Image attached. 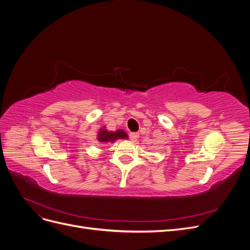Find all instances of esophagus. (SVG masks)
Returning a JSON list of instances; mask_svg holds the SVG:
<instances>
[{"instance_id":"1","label":"esophagus","mask_w":250,"mask_h":250,"mask_svg":"<svg viewBox=\"0 0 250 250\" xmlns=\"http://www.w3.org/2000/svg\"><path fill=\"white\" fill-rule=\"evenodd\" d=\"M129 138H130V140L131 141H137L138 140V138H139V133L138 132H130L129 133Z\"/></svg>"}]
</instances>
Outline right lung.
Listing matches in <instances>:
<instances>
[{
    "label": "right lung",
    "mask_w": 250,
    "mask_h": 250,
    "mask_svg": "<svg viewBox=\"0 0 250 250\" xmlns=\"http://www.w3.org/2000/svg\"><path fill=\"white\" fill-rule=\"evenodd\" d=\"M126 138H127V134L123 130H117L116 132H112L105 129H101L99 135H98V141L101 143H110V142H115L116 140H119V139H126Z\"/></svg>",
    "instance_id": "add662e5"
}]
</instances>
